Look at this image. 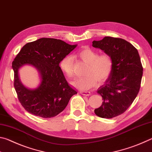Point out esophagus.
Listing matches in <instances>:
<instances>
[{"label":"esophagus","instance_id":"obj_1","mask_svg":"<svg viewBox=\"0 0 152 152\" xmlns=\"http://www.w3.org/2000/svg\"><path fill=\"white\" fill-rule=\"evenodd\" d=\"M80 92L82 95H84V96H90L91 95V92L88 91H80Z\"/></svg>","mask_w":152,"mask_h":152}]
</instances>
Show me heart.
<instances>
[{"label": "heart", "mask_w": 152, "mask_h": 152, "mask_svg": "<svg viewBox=\"0 0 152 152\" xmlns=\"http://www.w3.org/2000/svg\"><path fill=\"white\" fill-rule=\"evenodd\" d=\"M79 58L88 64L84 77L78 78L72 82V85L76 88L86 91L93 88L96 81L102 82L109 78L113 70V60L107 53L99 55L96 50L90 48H84L76 53ZM61 72L69 78L73 77V58L66 56L60 62Z\"/></svg>", "instance_id": "1"}]
</instances>
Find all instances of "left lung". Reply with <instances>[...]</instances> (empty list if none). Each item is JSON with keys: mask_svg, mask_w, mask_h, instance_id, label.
I'll list each match as a JSON object with an SVG mask.
<instances>
[{"mask_svg": "<svg viewBox=\"0 0 152 152\" xmlns=\"http://www.w3.org/2000/svg\"><path fill=\"white\" fill-rule=\"evenodd\" d=\"M92 46L110 56L113 70L97 92L102 97L101 106L94 109L97 116L111 119L127 110L140 91L143 67L138 51L121 38L104 37L93 41Z\"/></svg>", "mask_w": 152, "mask_h": 152, "instance_id": "obj_1", "label": "left lung"}]
</instances>
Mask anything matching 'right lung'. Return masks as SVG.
<instances>
[{
    "label": "right lung",
    "instance_id": "right-lung-1",
    "mask_svg": "<svg viewBox=\"0 0 152 152\" xmlns=\"http://www.w3.org/2000/svg\"><path fill=\"white\" fill-rule=\"evenodd\" d=\"M77 45H70L60 39L41 38L25 44L12 63L14 86L24 109L31 114L51 118L63 111L75 89L69 85L60 70L61 59ZM25 65H32L40 74V84L34 89H27L19 78L18 71Z\"/></svg>",
    "mask_w": 152,
    "mask_h": 152
}]
</instances>
